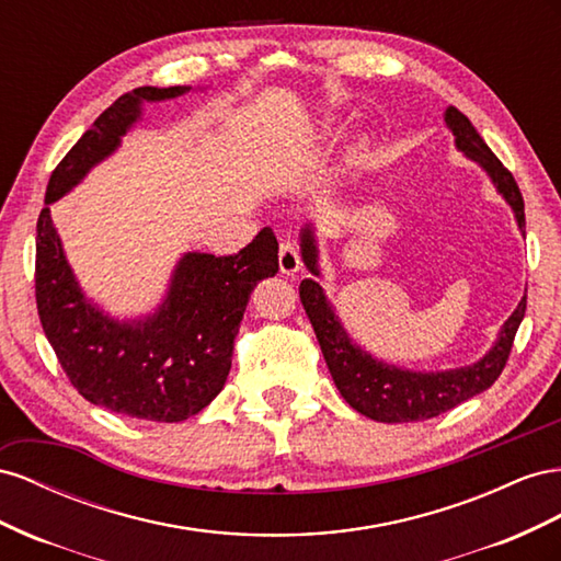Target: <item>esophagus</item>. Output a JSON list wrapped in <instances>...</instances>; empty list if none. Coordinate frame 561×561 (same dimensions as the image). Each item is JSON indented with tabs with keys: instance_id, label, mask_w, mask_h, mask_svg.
Returning a JSON list of instances; mask_svg holds the SVG:
<instances>
[{
	"instance_id": "34e87169",
	"label": "esophagus",
	"mask_w": 561,
	"mask_h": 561,
	"mask_svg": "<svg viewBox=\"0 0 561 561\" xmlns=\"http://www.w3.org/2000/svg\"><path fill=\"white\" fill-rule=\"evenodd\" d=\"M279 270L284 275H296L300 270V253L296 249V244L291 242H282L279 247Z\"/></svg>"
}]
</instances>
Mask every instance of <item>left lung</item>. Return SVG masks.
Masks as SVG:
<instances>
[{"label":"left lung","instance_id":"8db88e82","mask_svg":"<svg viewBox=\"0 0 561 561\" xmlns=\"http://www.w3.org/2000/svg\"><path fill=\"white\" fill-rule=\"evenodd\" d=\"M444 119L456 136V148L466 152V157L474 159L489 173L495 190L501 192L505 202L512 206V211H515L517 226L526 237L524 199L515 175L491 152L484 138L477 134L472 122L458 107H446ZM300 251L308 270L312 275H319L317 242L310 226L300 230ZM298 291L335 388L341 390L343 399L352 409L378 423H415L435 419V415L458 407L466 399L489 390L505 369L512 343H515V333L526 312L524 294L517 310L503 324L499 341L489 350V355H484L477 364L451 371L421 374L380 362L371 357L369 352H364L357 343H352L339 314H335L331 302L327 300L324 289L314 279H302Z\"/></svg>","mask_w":561,"mask_h":561}]
</instances>
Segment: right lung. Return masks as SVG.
<instances>
[{
  "mask_svg": "<svg viewBox=\"0 0 561 561\" xmlns=\"http://www.w3.org/2000/svg\"><path fill=\"white\" fill-rule=\"evenodd\" d=\"M185 91L190 87H138L119 95L54 169L37 220V312L62 371L91 404L154 423L190 419L226 386L253 286L279 270L277 237L263 228L242 251L218 259L185 253L159 310L117 322L79 289L49 204L117 150L140 117L142 101H167Z\"/></svg>",
  "mask_w": 561,
  "mask_h": 561,
  "instance_id": "right-lung-1",
  "label": "right lung"
}]
</instances>
